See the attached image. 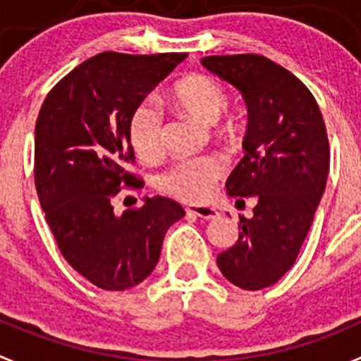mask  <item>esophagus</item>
I'll return each instance as SVG.
<instances>
[{"label": "esophagus", "mask_w": 361, "mask_h": 361, "mask_svg": "<svg viewBox=\"0 0 361 361\" xmlns=\"http://www.w3.org/2000/svg\"><path fill=\"white\" fill-rule=\"evenodd\" d=\"M187 213L188 215L199 216V219H216V216H219V212H216L215 208H209V206H197V204L187 206Z\"/></svg>", "instance_id": "1"}]
</instances>
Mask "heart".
<instances>
[{
    "label": "heart",
    "instance_id": "1",
    "mask_svg": "<svg viewBox=\"0 0 361 361\" xmlns=\"http://www.w3.org/2000/svg\"><path fill=\"white\" fill-rule=\"evenodd\" d=\"M173 100L190 116L215 123L227 106V90L220 80L206 73H192L173 87ZM128 141L141 159L155 160L164 149V113L159 104L146 97L132 109L128 118ZM226 134H233L227 125ZM226 171V164L215 155L194 157L174 162L159 176L160 192L187 202L209 197L215 183Z\"/></svg>",
    "mask_w": 361,
    "mask_h": 361
}]
</instances>
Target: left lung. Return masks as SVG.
Segmentation results:
<instances>
[{"label": "left lung", "mask_w": 361, "mask_h": 361, "mask_svg": "<svg viewBox=\"0 0 361 361\" xmlns=\"http://www.w3.org/2000/svg\"><path fill=\"white\" fill-rule=\"evenodd\" d=\"M202 65L236 86L248 107L245 157L226 188L257 204L250 220L240 216V236L216 264L234 286L257 291L288 274L312 226L330 171L326 125L309 87L264 56H206Z\"/></svg>", "instance_id": "left-lung-1"}]
</instances>
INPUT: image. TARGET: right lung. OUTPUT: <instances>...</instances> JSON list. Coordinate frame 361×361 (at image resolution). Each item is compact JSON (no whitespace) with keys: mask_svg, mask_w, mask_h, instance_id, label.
<instances>
[{"mask_svg":"<svg viewBox=\"0 0 361 361\" xmlns=\"http://www.w3.org/2000/svg\"><path fill=\"white\" fill-rule=\"evenodd\" d=\"M187 58L185 52L106 51L56 82L35 125V187L65 261L93 286L123 291L159 262L167 229L185 215L169 197L114 212L145 181L128 141L132 109ZM137 201V199H135Z\"/></svg>","mask_w":361,"mask_h":361,"instance_id":"right-lung-1","label":"right lung"}]
</instances>
